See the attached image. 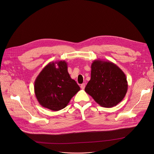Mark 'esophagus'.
I'll return each mask as SVG.
<instances>
[{"label": "esophagus", "instance_id": "1", "mask_svg": "<svg viewBox=\"0 0 154 154\" xmlns=\"http://www.w3.org/2000/svg\"><path fill=\"white\" fill-rule=\"evenodd\" d=\"M80 88L82 90H84L85 88V83H82L81 85H80Z\"/></svg>", "mask_w": 154, "mask_h": 154}]
</instances>
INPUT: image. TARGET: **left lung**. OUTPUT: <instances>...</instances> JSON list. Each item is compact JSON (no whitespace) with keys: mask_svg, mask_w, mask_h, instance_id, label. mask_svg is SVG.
Segmentation results:
<instances>
[{"mask_svg":"<svg viewBox=\"0 0 154 154\" xmlns=\"http://www.w3.org/2000/svg\"><path fill=\"white\" fill-rule=\"evenodd\" d=\"M91 68L85 92L103 107H113L121 102L128 88L124 72L115 63L101 60H94Z\"/></svg>","mask_w":154,"mask_h":154,"instance_id":"8db88e82","label":"left lung"}]
</instances>
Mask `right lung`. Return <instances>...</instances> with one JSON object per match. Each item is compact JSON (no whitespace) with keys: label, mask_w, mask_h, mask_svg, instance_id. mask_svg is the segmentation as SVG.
<instances>
[{"label":"right lung","mask_w":154,"mask_h":154,"mask_svg":"<svg viewBox=\"0 0 154 154\" xmlns=\"http://www.w3.org/2000/svg\"><path fill=\"white\" fill-rule=\"evenodd\" d=\"M80 88L68 72L65 61L51 62L42 69L34 84L39 103L52 111L65 108Z\"/></svg>","instance_id":"right-lung-1"}]
</instances>
